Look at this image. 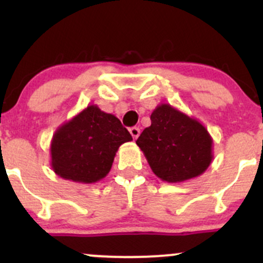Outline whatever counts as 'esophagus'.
<instances>
[{
  "instance_id": "esophagus-1",
  "label": "esophagus",
  "mask_w": 263,
  "mask_h": 263,
  "mask_svg": "<svg viewBox=\"0 0 263 263\" xmlns=\"http://www.w3.org/2000/svg\"><path fill=\"white\" fill-rule=\"evenodd\" d=\"M129 134H131L132 137H134V140H136V138L140 136V128H138V127H131V128H129Z\"/></svg>"
}]
</instances>
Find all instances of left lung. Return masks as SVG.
I'll return each instance as SVG.
<instances>
[{
	"mask_svg": "<svg viewBox=\"0 0 263 263\" xmlns=\"http://www.w3.org/2000/svg\"><path fill=\"white\" fill-rule=\"evenodd\" d=\"M151 170L168 183L203 174L213 161V138L195 119L168 104L157 106L136 141Z\"/></svg>",
	"mask_w": 263,
	"mask_h": 263,
	"instance_id": "obj_1",
	"label": "left lung"
}]
</instances>
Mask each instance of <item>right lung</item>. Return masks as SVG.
<instances>
[{"mask_svg":"<svg viewBox=\"0 0 263 263\" xmlns=\"http://www.w3.org/2000/svg\"><path fill=\"white\" fill-rule=\"evenodd\" d=\"M132 136L116 116L90 105L57 129L50 144L52 168L77 183H95L107 176L117 149Z\"/></svg>","mask_w":263,"mask_h":263,"instance_id":"add662e5","label":"right lung"}]
</instances>
